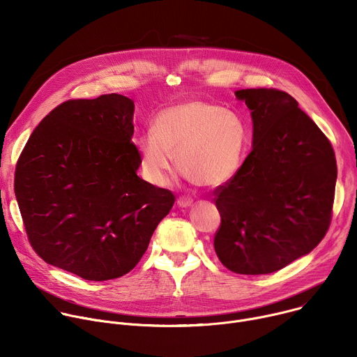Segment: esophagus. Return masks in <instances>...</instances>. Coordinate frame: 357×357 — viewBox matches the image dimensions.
<instances>
[{
    "mask_svg": "<svg viewBox=\"0 0 357 357\" xmlns=\"http://www.w3.org/2000/svg\"><path fill=\"white\" fill-rule=\"evenodd\" d=\"M176 203H178L179 208H189V206L193 205V200H192L190 197H183V196H182V197L178 199Z\"/></svg>",
    "mask_w": 357,
    "mask_h": 357,
    "instance_id": "1",
    "label": "esophagus"
}]
</instances>
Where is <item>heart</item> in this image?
I'll list each match as a JSON object with an SVG mask.
<instances>
[{
	"mask_svg": "<svg viewBox=\"0 0 357 357\" xmlns=\"http://www.w3.org/2000/svg\"><path fill=\"white\" fill-rule=\"evenodd\" d=\"M245 141L244 124L234 113L206 101H188L158 113L152 132L138 139L137 149L151 183H167L175 157L186 179L216 188L240 169Z\"/></svg>",
	"mask_w": 357,
	"mask_h": 357,
	"instance_id": "obj_1",
	"label": "heart"
}]
</instances>
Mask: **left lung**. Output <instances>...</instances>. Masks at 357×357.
Returning a JSON list of instances; mask_svg holds the SVG:
<instances>
[{"mask_svg": "<svg viewBox=\"0 0 357 357\" xmlns=\"http://www.w3.org/2000/svg\"><path fill=\"white\" fill-rule=\"evenodd\" d=\"M251 112L252 149L237 174L215 190L222 223L215 251L233 273L278 271L325 237L337 167L319 127L277 89H243Z\"/></svg>", "mask_w": 357, "mask_h": 357, "instance_id": "left-lung-1", "label": "left lung"}]
</instances>
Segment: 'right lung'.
<instances>
[{
	"label": "right lung",
	"mask_w": 357,
	"mask_h": 357,
	"mask_svg": "<svg viewBox=\"0 0 357 357\" xmlns=\"http://www.w3.org/2000/svg\"><path fill=\"white\" fill-rule=\"evenodd\" d=\"M134 101L68 100L33 130L14 190L38 256L89 281L130 273L175 196L137 175Z\"/></svg>",
	"instance_id": "right-lung-1"
}]
</instances>
